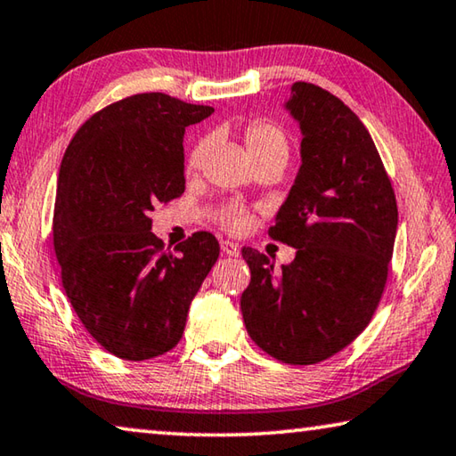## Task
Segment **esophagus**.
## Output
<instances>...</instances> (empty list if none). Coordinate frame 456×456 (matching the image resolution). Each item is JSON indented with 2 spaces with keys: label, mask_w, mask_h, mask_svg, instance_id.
Masks as SVG:
<instances>
[{
  "label": "esophagus",
  "mask_w": 456,
  "mask_h": 456,
  "mask_svg": "<svg viewBox=\"0 0 456 456\" xmlns=\"http://www.w3.org/2000/svg\"><path fill=\"white\" fill-rule=\"evenodd\" d=\"M221 251L229 257H237V256H240L241 249H240V245H237V243L225 240V241H221Z\"/></svg>",
  "instance_id": "1"
}]
</instances>
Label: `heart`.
<instances>
[{"label":"heart","mask_w":456,"mask_h":456,"mask_svg":"<svg viewBox=\"0 0 456 456\" xmlns=\"http://www.w3.org/2000/svg\"><path fill=\"white\" fill-rule=\"evenodd\" d=\"M243 143L254 164L259 160H267V158L288 156V137L284 134V129L276 124H272V121H264V119L251 121L243 132ZM205 151H207V142H200L199 146L192 150L191 160H189L191 170L199 168L202 158H205ZM221 223L231 229L240 227L243 223V213L235 211V208H229V211L221 215Z\"/></svg>","instance_id":"b5f03b06"}]
</instances>
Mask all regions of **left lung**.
I'll return each instance as SVG.
<instances>
[{
	"label": "left lung",
	"instance_id": "1",
	"mask_svg": "<svg viewBox=\"0 0 456 456\" xmlns=\"http://www.w3.org/2000/svg\"><path fill=\"white\" fill-rule=\"evenodd\" d=\"M284 107L300 126L302 164L270 237L296 257L273 270L270 257L243 248L251 281L241 314L267 355L313 365L370 324L394 254L397 205L370 132L341 99L294 83Z\"/></svg>",
	"mask_w": 456,
	"mask_h": 456
}]
</instances>
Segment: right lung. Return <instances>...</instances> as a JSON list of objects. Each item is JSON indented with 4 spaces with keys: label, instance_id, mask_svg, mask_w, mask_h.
Here are the masks:
<instances>
[{
    "label": "right lung",
    "instance_id": "right-lung-1",
    "mask_svg": "<svg viewBox=\"0 0 456 456\" xmlns=\"http://www.w3.org/2000/svg\"><path fill=\"white\" fill-rule=\"evenodd\" d=\"M215 110L140 93L97 111L64 151L53 237L62 286L95 341L127 361L164 355L184 332L219 241L199 231L172 251L156 205L184 192V129Z\"/></svg>",
    "mask_w": 456,
    "mask_h": 456
}]
</instances>
